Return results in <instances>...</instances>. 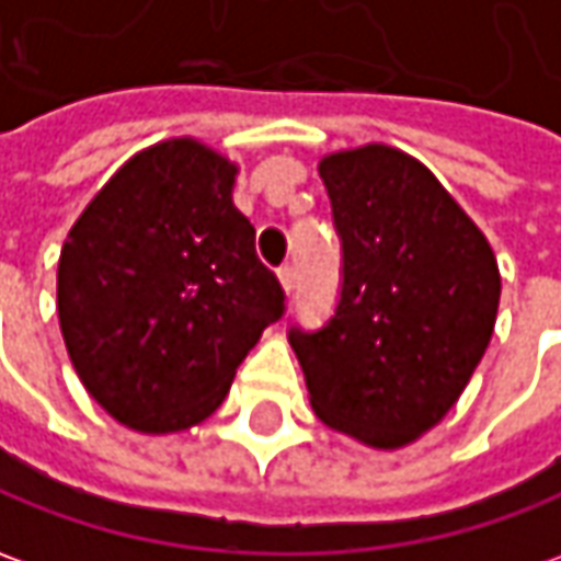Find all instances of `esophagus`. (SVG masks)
Masks as SVG:
<instances>
[{
	"label": "esophagus",
	"mask_w": 561,
	"mask_h": 561,
	"mask_svg": "<svg viewBox=\"0 0 561 561\" xmlns=\"http://www.w3.org/2000/svg\"><path fill=\"white\" fill-rule=\"evenodd\" d=\"M295 266H279V285H282V291H285V295H291V291H295Z\"/></svg>",
	"instance_id": "esophagus-1"
}]
</instances>
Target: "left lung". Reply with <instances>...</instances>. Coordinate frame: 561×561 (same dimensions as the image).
<instances>
[{"label":"left lung","mask_w":561,"mask_h":561,"mask_svg":"<svg viewBox=\"0 0 561 561\" xmlns=\"http://www.w3.org/2000/svg\"><path fill=\"white\" fill-rule=\"evenodd\" d=\"M344 242L331 322L291 331L316 417L392 451L455 409L494 334L501 270L485 232L409 152L365 144L319 159Z\"/></svg>","instance_id":"1"}]
</instances>
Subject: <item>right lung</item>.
<instances>
[{"label":"right lung","instance_id":"right-lung-1","mask_svg":"<svg viewBox=\"0 0 561 561\" xmlns=\"http://www.w3.org/2000/svg\"><path fill=\"white\" fill-rule=\"evenodd\" d=\"M239 165L196 137L135 152L76 217L57 319L82 387L122 426L169 436L211 417L282 288L236 205Z\"/></svg>","mask_w":561,"mask_h":561}]
</instances>
